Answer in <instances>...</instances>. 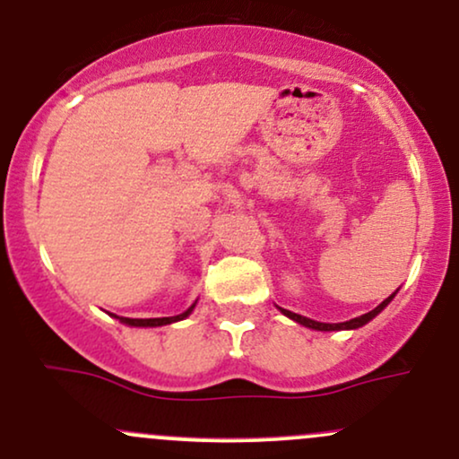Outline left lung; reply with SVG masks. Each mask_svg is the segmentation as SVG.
I'll use <instances>...</instances> for the list:
<instances>
[{
	"instance_id": "left-lung-1",
	"label": "left lung",
	"mask_w": 459,
	"mask_h": 459,
	"mask_svg": "<svg viewBox=\"0 0 459 459\" xmlns=\"http://www.w3.org/2000/svg\"><path fill=\"white\" fill-rule=\"evenodd\" d=\"M394 294H396V291H394ZM394 294H392V296H387V299L384 300V303H381L379 307H375V309L368 311V314L359 316V318L346 320V322H335V325H329V322H318V320L305 318V316H300V314H294V311H290V309H283V307H279V309H281V314L287 316V318H291V320H294V322H299V325H303V326H309V329H314V331H351V329H359V326L368 325V322H370L372 318H375V316H379L381 311H384L385 307L390 305V300L394 299Z\"/></svg>"
}]
</instances>
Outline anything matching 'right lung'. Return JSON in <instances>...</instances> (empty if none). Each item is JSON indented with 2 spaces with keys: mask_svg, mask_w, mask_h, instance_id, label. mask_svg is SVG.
<instances>
[{
  "mask_svg": "<svg viewBox=\"0 0 459 459\" xmlns=\"http://www.w3.org/2000/svg\"><path fill=\"white\" fill-rule=\"evenodd\" d=\"M194 307H195V303L191 305L187 311H183V314L169 316V318H119V316H115V318H119L124 325H128V326H163V325H172V322L185 320L191 311H194Z\"/></svg>",
  "mask_w": 459,
  "mask_h": 459,
  "instance_id": "1",
  "label": "right lung"
}]
</instances>
